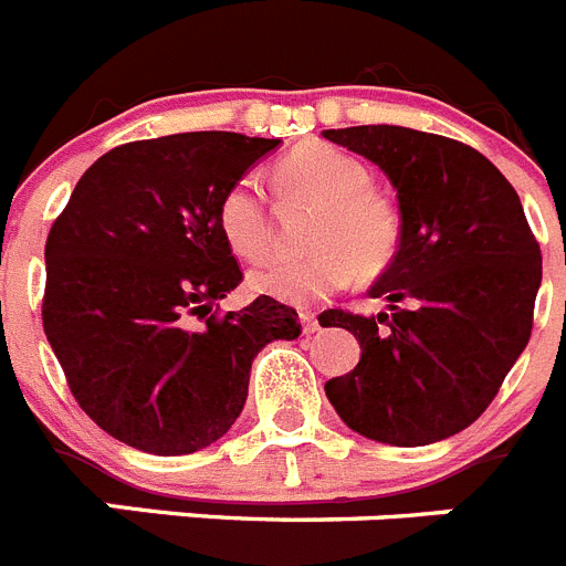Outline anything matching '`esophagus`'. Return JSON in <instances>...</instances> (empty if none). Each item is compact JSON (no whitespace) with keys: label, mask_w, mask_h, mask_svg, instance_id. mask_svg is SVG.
<instances>
[{"label":"esophagus","mask_w":566,"mask_h":566,"mask_svg":"<svg viewBox=\"0 0 566 566\" xmlns=\"http://www.w3.org/2000/svg\"><path fill=\"white\" fill-rule=\"evenodd\" d=\"M300 323H303V332H306V334L319 332V319H317V314H314V312L300 314Z\"/></svg>","instance_id":"esophagus-1"}]
</instances>
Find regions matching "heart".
Here are the masks:
<instances>
[{"instance_id": "obj_1", "label": "heart", "mask_w": 566, "mask_h": 566, "mask_svg": "<svg viewBox=\"0 0 566 566\" xmlns=\"http://www.w3.org/2000/svg\"><path fill=\"white\" fill-rule=\"evenodd\" d=\"M277 192L289 201H312L317 212L308 229L306 258H274L249 274L254 294L306 306L354 277H377L391 266L402 243V214L357 155L326 142H303L272 169ZM218 227L234 254L260 260L272 247V221L263 192L240 178L218 203Z\"/></svg>"}]
</instances>
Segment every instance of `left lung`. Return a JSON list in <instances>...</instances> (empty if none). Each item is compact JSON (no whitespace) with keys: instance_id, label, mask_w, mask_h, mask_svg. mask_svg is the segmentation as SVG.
<instances>
[{"instance_id":"1","label":"left lung","mask_w":566,"mask_h":566,"mask_svg":"<svg viewBox=\"0 0 566 566\" xmlns=\"http://www.w3.org/2000/svg\"><path fill=\"white\" fill-rule=\"evenodd\" d=\"M397 189L402 243L371 286L377 317L328 308L359 339L357 368L326 382L352 431L417 448L476 422L533 332L542 249L516 189L473 147L391 124L326 129Z\"/></svg>"}]
</instances>
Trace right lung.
I'll return each mask as SVG.
<instances>
[{"instance_id":"right-lung-1","label":"right lung","mask_w":566,"mask_h":566,"mask_svg":"<svg viewBox=\"0 0 566 566\" xmlns=\"http://www.w3.org/2000/svg\"><path fill=\"white\" fill-rule=\"evenodd\" d=\"M277 144L218 129L122 144L50 227L44 334L70 394L118 442L201 451L243 411L260 348L300 337L297 312L269 294L218 314L243 280L218 203Z\"/></svg>"}]
</instances>
